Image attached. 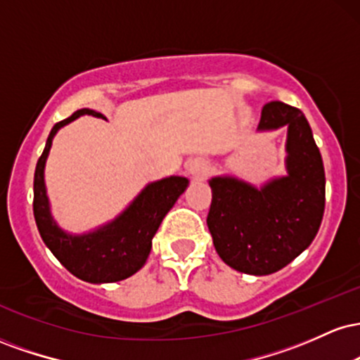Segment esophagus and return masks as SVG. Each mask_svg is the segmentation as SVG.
I'll use <instances>...</instances> for the list:
<instances>
[{
	"label": "esophagus",
	"instance_id": "34e87169",
	"mask_svg": "<svg viewBox=\"0 0 360 360\" xmlns=\"http://www.w3.org/2000/svg\"><path fill=\"white\" fill-rule=\"evenodd\" d=\"M188 171H189V174H193L194 177H201L206 174V171H208V164L201 159H194L189 162Z\"/></svg>",
	"mask_w": 360,
	"mask_h": 360
}]
</instances>
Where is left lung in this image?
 <instances>
[{
    "instance_id": "obj_1",
    "label": "left lung",
    "mask_w": 360,
    "mask_h": 360,
    "mask_svg": "<svg viewBox=\"0 0 360 360\" xmlns=\"http://www.w3.org/2000/svg\"><path fill=\"white\" fill-rule=\"evenodd\" d=\"M288 127L286 171L262 188L230 176L210 179L208 223L223 262L245 274L283 269L316 237L325 212V169L308 120L286 103L264 105L257 130Z\"/></svg>"
}]
</instances>
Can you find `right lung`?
I'll use <instances>...</instances> for the list:
<instances>
[{
    "label": "right lung",
    "mask_w": 360,
    "mask_h": 360,
    "mask_svg": "<svg viewBox=\"0 0 360 360\" xmlns=\"http://www.w3.org/2000/svg\"><path fill=\"white\" fill-rule=\"evenodd\" d=\"M91 115L105 118L98 111L82 108L71 117L56 123L35 167L34 177V217L45 245L71 274L86 283H117L134 276L150 254L152 238L177 198L188 188L189 181L181 176L164 177L147 184L130 206L113 221L93 232L72 235L64 232L51 214L44 169L53 135L72 120Z\"/></svg>",
    "instance_id": "right-lung-1"
}]
</instances>
